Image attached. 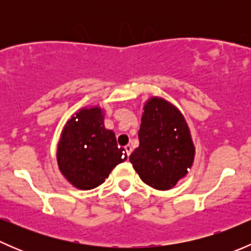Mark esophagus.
Segmentation results:
<instances>
[{"label":"esophagus","mask_w":251,"mask_h":251,"mask_svg":"<svg viewBox=\"0 0 251 251\" xmlns=\"http://www.w3.org/2000/svg\"><path fill=\"white\" fill-rule=\"evenodd\" d=\"M125 151H126V154H127V156H130L131 153H132V147H131L130 144H127V146H125Z\"/></svg>","instance_id":"esophagus-1"}]
</instances>
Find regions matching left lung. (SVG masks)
<instances>
[{
  "label": "left lung",
  "instance_id": "1",
  "mask_svg": "<svg viewBox=\"0 0 251 251\" xmlns=\"http://www.w3.org/2000/svg\"><path fill=\"white\" fill-rule=\"evenodd\" d=\"M138 140L130 163L148 186L170 189L191 169L194 146L188 126L166 100L154 97L144 105Z\"/></svg>",
  "mask_w": 251,
  "mask_h": 251
}]
</instances>
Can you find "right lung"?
I'll list each match as a JSON object with an SVG mask.
<instances>
[{
  "label": "right lung",
  "instance_id": "obj_1",
  "mask_svg": "<svg viewBox=\"0 0 251 251\" xmlns=\"http://www.w3.org/2000/svg\"><path fill=\"white\" fill-rule=\"evenodd\" d=\"M126 158L113 131L104 127L102 110L97 107L80 110L68 121L57 153L62 174L80 189L102 184Z\"/></svg>",
  "mask_w": 251,
  "mask_h": 251
}]
</instances>
